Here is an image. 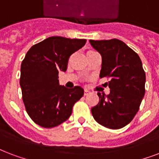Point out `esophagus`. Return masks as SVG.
<instances>
[{
    "instance_id": "obj_1",
    "label": "esophagus",
    "mask_w": 159,
    "mask_h": 159,
    "mask_svg": "<svg viewBox=\"0 0 159 159\" xmlns=\"http://www.w3.org/2000/svg\"><path fill=\"white\" fill-rule=\"evenodd\" d=\"M89 93V91L88 89H84V95H87Z\"/></svg>"
}]
</instances>
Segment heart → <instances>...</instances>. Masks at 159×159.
<instances>
[{
	"mask_svg": "<svg viewBox=\"0 0 159 159\" xmlns=\"http://www.w3.org/2000/svg\"><path fill=\"white\" fill-rule=\"evenodd\" d=\"M89 51H93V50H89ZM88 52H89V51H88Z\"/></svg>",
	"mask_w": 159,
	"mask_h": 159,
	"instance_id": "b5f03b06",
	"label": "heart"
}]
</instances>
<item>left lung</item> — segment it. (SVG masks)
<instances>
[{
	"label": "left lung",
	"mask_w": 159,
	"mask_h": 159,
	"mask_svg": "<svg viewBox=\"0 0 159 159\" xmlns=\"http://www.w3.org/2000/svg\"><path fill=\"white\" fill-rule=\"evenodd\" d=\"M102 56L99 77L109 78L110 93H98L99 102L91 109L103 126L119 129L132 121L145 93L146 75L137 53L118 39L89 40Z\"/></svg>",
	"instance_id": "obj_1"
}]
</instances>
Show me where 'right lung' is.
<instances>
[{"instance_id": "add662e5", "label": "right lung", "mask_w": 159, "mask_h": 159, "mask_svg": "<svg viewBox=\"0 0 159 159\" xmlns=\"http://www.w3.org/2000/svg\"><path fill=\"white\" fill-rule=\"evenodd\" d=\"M85 39L52 36L35 44L20 66V85L25 110L35 124L54 128L70 118L74 104L84 95L80 86L67 89L59 84V71H66L69 58Z\"/></svg>"}]
</instances>
